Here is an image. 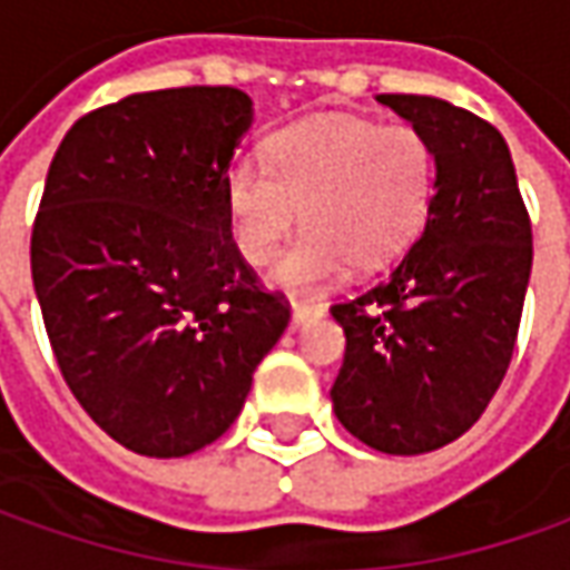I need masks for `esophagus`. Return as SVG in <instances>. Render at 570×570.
I'll use <instances>...</instances> for the list:
<instances>
[{
    "instance_id": "obj_1",
    "label": "esophagus",
    "mask_w": 570,
    "mask_h": 570,
    "mask_svg": "<svg viewBox=\"0 0 570 570\" xmlns=\"http://www.w3.org/2000/svg\"><path fill=\"white\" fill-rule=\"evenodd\" d=\"M325 307L323 304H309V301H294L292 304V323L301 325L307 323V320H313V316H323Z\"/></svg>"
}]
</instances>
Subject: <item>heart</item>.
I'll list each match as a JSON object with an SVG mask.
<instances>
[{
  "mask_svg": "<svg viewBox=\"0 0 570 570\" xmlns=\"http://www.w3.org/2000/svg\"><path fill=\"white\" fill-rule=\"evenodd\" d=\"M438 155L422 129L360 114H323L278 129L266 164L242 158L226 173V214L238 254L266 266L288 242L297 210L307 233L276 266V282L309 292L351 263L394 261L425 226Z\"/></svg>",
  "mask_w": 570,
  "mask_h": 570,
  "instance_id": "heart-1",
  "label": "heart"
}]
</instances>
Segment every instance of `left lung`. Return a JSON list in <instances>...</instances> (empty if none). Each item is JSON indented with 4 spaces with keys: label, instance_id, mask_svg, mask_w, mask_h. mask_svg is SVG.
<instances>
[{
    "label": "left lung",
    "instance_id": "1",
    "mask_svg": "<svg viewBox=\"0 0 570 570\" xmlns=\"http://www.w3.org/2000/svg\"><path fill=\"white\" fill-rule=\"evenodd\" d=\"M379 101L431 139L438 186L394 269L332 304L347 335L332 403L356 441L419 456L462 438L505 379L531 278V217L493 124L443 98Z\"/></svg>",
    "mask_w": 570,
    "mask_h": 570
}]
</instances>
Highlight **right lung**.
Masks as SVG:
<instances>
[{"label": "right lung", "instance_id": "right-lung-1", "mask_svg": "<svg viewBox=\"0 0 570 570\" xmlns=\"http://www.w3.org/2000/svg\"><path fill=\"white\" fill-rule=\"evenodd\" d=\"M250 117L233 86L127 96L82 114L46 176L30 235L46 335L70 394L139 456L226 434L292 320L226 214Z\"/></svg>", "mask_w": 570, "mask_h": 570}]
</instances>
